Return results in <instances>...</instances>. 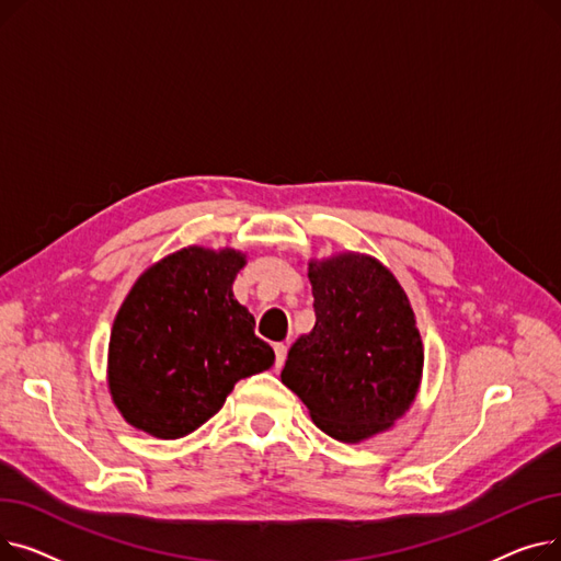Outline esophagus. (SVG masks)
Segmentation results:
<instances>
[{
    "mask_svg": "<svg viewBox=\"0 0 561 561\" xmlns=\"http://www.w3.org/2000/svg\"><path fill=\"white\" fill-rule=\"evenodd\" d=\"M286 352H288V347H286L284 343H275V366H277V368H282V366H284V362H286Z\"/></svg>",
    "mask_w": 561,
    "mask_h": 561,
    "instance_id": "esophagus-1",
    "label": "esophagus"
}]
</instances>
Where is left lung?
<instances>
[{
  "label": "left lung",
  "instance_id": "obj_1",
  "mask_svg": "<svg viewBox=\"0 0 561 561\" xmlns=\"http://www.w3.org/2000/svg\"><path fill=\"white\" fill-rule=\"evenodd\" d=\"M316 325L288 350L282 381L313 423L357 444L414 402L423 343L402 286L379 261L341 254L309 263Z\"/></svg>",
  "mask_w": 561,
  "mask_h": 561
}]
</instances>
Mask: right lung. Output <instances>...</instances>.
Masks as SVG:
<instances>
[{
  "label": "right lung",
  "mask_w": 561,
  "mask_h": 561,
  "mask_svg": "<svg viewBox=\"0 0 561 561\" xmlns=\"http://www.w3.org/2000/svg\"><path fill=\"white\" fill-rule=\"evenodd\" d=\"M236 250L186 248L145 271L115 316L108 389L127 423L180 438L218 414L233 385L275 364L233 300Z\"/></svg>",
  "instance_id": "right-lung-1"
}]
</instances>
